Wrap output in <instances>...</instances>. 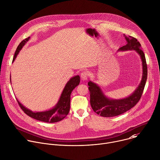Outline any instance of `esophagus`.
<instances>
[{
  "label": "esophagus",
  "instance_id": "esophagus-1",
  "mask_svg": "<svg viewBox=\"0 0 160 160\" xmlns=\"http://www.w3.org/2000/svg\"><path fill=\"white\" fill-rule=\"evenodd\" d=\"M81 78L84 81V80H88V73L87 72H83L81 73Z\"/></svg>",
  "mask_w": 160,
  "mask_h": 160
}]
</instances>
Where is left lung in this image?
I'll use <instances>...</instances> for the list:
<instances>
[{
	"label": "left lung",
	"mask_w": 160,
	"mask_h": 160,
	"mask_svg": "<svg viewBox=\"0 0 160 160\" xmlns=\"http://www.w3.org/2000/svg\"><path fill=\"white\" fill-rule=\"evenodd\" d=\"M127 44L120 48L118 51H135L142 61V76L141 81L132 94L127 98L114 99L108 98L97 83L89 81L88 85L90 92V105L94 112L103 117H112L121 115L133 108L140 100L146 85L148 68L145 55L141 50V45L135 38L124 35Z\"/></svg>",
	"instance_id": "left-lung-1"
}]
</instances>
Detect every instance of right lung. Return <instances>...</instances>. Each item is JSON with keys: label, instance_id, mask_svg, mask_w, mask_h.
<instances>
[{"label": "right lung", "instance_id": "right-lung-1", "mask_svg": "<svg viewBox=\"0 0 160 160\" xmlns=\"http://www.w3.org/2000/svg\"><path fill=\"white\" fill-rule=\"evenodd\" d=\"M30 37L25 38L19 44L15 52L12 62L14 61L19 51L21 50L22 47L27 43V42L30 40ZM80 82V77L79 75H76L73 77H72L69 80V81L66 83L64 88H63L62 92L57 104L52 108L49 110H46L44 111L33 112L32 110L25 107L18 99L17 101L22 110L29 117L35 120L47 123L58 122L63 120L67 116L68 114L69 113L70 109V99L72 92L77 86L79 85Z\"/></svg>", "mask_w": 160, "mask_h": 160}]
</instances>
